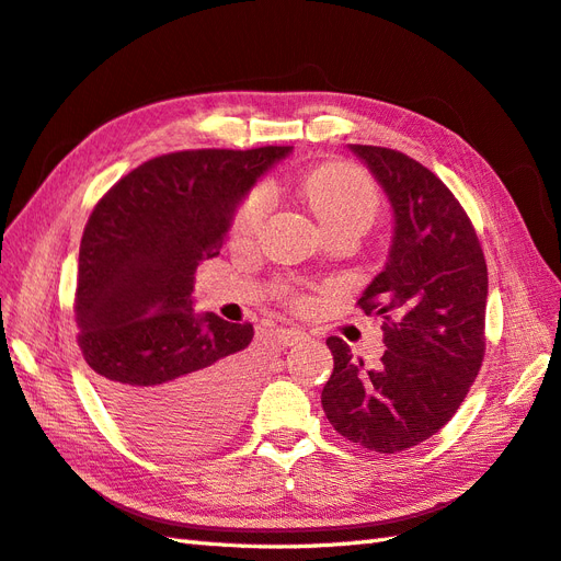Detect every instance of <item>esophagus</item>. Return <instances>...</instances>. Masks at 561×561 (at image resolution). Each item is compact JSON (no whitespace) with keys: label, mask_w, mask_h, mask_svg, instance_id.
<instances>
[{"label":"esophagus","mask_w":561,"mask_h":561,"mask_svg":"<svg viewBox=\"0 0 561 561\" xmlns=\"http://www.w3.org/2000/svg\"><path fill=\"white\" fill-rule=\"evenodd\" d=\"M275 336L282 346H296V343L306 339V332H300V329H296V327H279Z\"/></svg>","instance_id":"34e87169"}]
</instances>
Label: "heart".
I'll use <instances>...</instances> for the list:
<instances>
[{"mask_svg": "<svg viewBox=\"0 0 561 561\" xmlns=\"http://www.w3.org/2000/svg\"><path fill=\"white\" fill-rule=\"evenodd\" d=\"M304 198L318 215L324 229L343 222L369 225L377 213V190L365 172L348 163H334L314 170L304 182ZM270 210L267 186H257L243 201L234 218V237L239 241L251 239L261 229Z\"/></svg>", "mask_w": 561, "mask_h": 561, "instance_id": "heart-1", "label": "heart"}]
</instances>
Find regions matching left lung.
Instances as JSON below:
<instances>
[{
  "label": "left lung",
  "instance_id": "8db88e82",
  "mask_svg": "<svg viewBox=\"0 0 561 561\" xmlns=\"http://www.w3.org/2000/svg\"><path fill=\"white\" fill-rule=\"evenodd\" d=\"M389 198V257L357 306L381 314L377 367L329 336L334 371L322 389L327 420L375 453L412 448L450 422L483 360L488 270L462 206L405 153L348 144Z\"/></svg>",
  "mask_w": 561,
  "mask_h": 561
}]
</instances>
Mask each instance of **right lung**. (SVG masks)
Returning a JSON list of instances; mask_svg holds the SVG:
<instances>
[{"label": "right lung", "mask_w": 561, "mask_h": 561, "mask_svg": "<svg viewBox=\"0 0 561 561\" xmlns=\"http://www.w3.org/2000/svg\"><path fill=\"white\" fill-rule=\"evenodd\" d=\"M291 147L151 158L111 186L80 241L78 346L135 440L196 453L227 438L253 381L251 324L194 312V272L220 255L239 206Z\"/></svg>", "instance_id": "obj_1"}]
</instances>
